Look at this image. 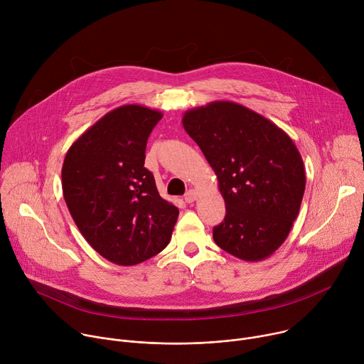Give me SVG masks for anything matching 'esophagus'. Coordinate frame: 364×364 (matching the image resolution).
I'll list each match as a JSON object with an SVG mask.
<instances>
[{
  "label": "esophagus",
  "mask_w": 364,
  "mask_h": 364,
  "mask_svg": "<svg viewBox=\"0 0 364 364\" xmlns=\"http://www.w3.org/2000/svg\"><path fill=\"white\" fill-rule=\"evenodd\" d=\"M197 191L196 190H188L187 193H186V196H184V200L187 201V203H193V201H196L197 200Z\"/></svg>",
  "instance_id": "1"
}]
</instances>
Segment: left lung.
<instances>
[{"instance_id":"left-lung-1","label":"left lung","mask_w":364,"mask_h":364,"mask_svg":"<svg viewBox=\"0 0 364 364\" xmlns=\"http://www.w3.org/2000/svg\"><path fill=\"white\" fill-rule=\"evenodd\" d=\"M183 127L216 173L225 198V220L213 229L216 245L247 262L269 257L288 237L305 191L294 141L230 100L188 109Z\"/></svg>"}]
</instances>
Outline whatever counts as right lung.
I'll use <instances>...</instances> for the list:
<instances>
[{
    "label": "right lung",
    "instance_id": "1",
    "mask_svg": "<svg viewBox=\"0 0 364 364\" xmlns=\"http://www.w3.org/2000/svg\"><path fill=\"white\" fill-rule=\"evenodd\" d=\"M161 118L157 109L122 105L86 129L63 161V197L77 229L121 267L160 253L178 218L144 167L146 139Z\"/></svg>",
    "mask_w": 364,
    "mask_h": 364
}]
</instances>
